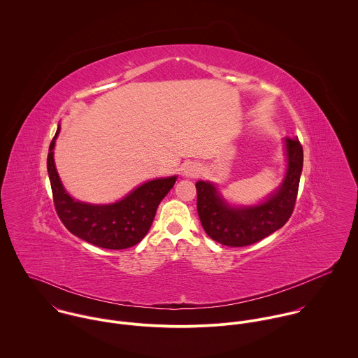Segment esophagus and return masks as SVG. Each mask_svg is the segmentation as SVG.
Returning <instances> with one entry per match:
<instances>
[{
	"instance_id": "1",
	"label": "esophagus",
	"mask_w": 358,
	"mask_h": 358,
	"mask_svg": "<svg viewBox=\"0 0 358 358\" xmlns=\"http://www.w3.org/2000/svg\"><path fill=\"white\" fill-rule=\"evenodd\" d=\"M199 173H200V166L197 164H189L183 171V175L186 178H196L199 176Z\"/></svg>"
}]
</instances>
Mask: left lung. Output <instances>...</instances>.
<instances>
[{"label":"left lung","instance_id":"left-lung-1","mask_svg":"<svg viewBox=\"0 0 358 358\" xmlns=\"http://www.w3.org/2000/svg\"><path fill=\"white\" fill-rule=\"evenodd\" d=\"M286 173L282 185L254 206H232L213 182L199 180L197 211L206 234L229 247L257 243L280 229L290 218L303 171V147L299 138H285Z\"/></svg>","mask_w":358,"mask_h":358}]
</instances>
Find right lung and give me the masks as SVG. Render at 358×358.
<instances>
[{
    "instance_id": "right-lung-1",
    "label": "right lung",
    "mask_w": 358,
    "mask_h": 358,
    "mask_svg": "<svg viewBox=\"0 0 358 358\" xmlns=\"http://www.w3.org/2000/svg\"><path fill=\"white\" fill-rule=\"evenodd\" d=\"M59 130L58 124L48 150L47 171L55 210L65 228L87 243L110 250L129 248L141 241L150 231L159 203L173 187L178 176L148 180L111 204L75 200L65 190L54 162V147Z\"/></svg>"
}]
</instances>
